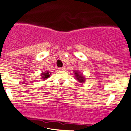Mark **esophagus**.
I'll use <instances>...</instances> for the list:
<instances>
[{
  "label": "esophagus",
  "mask_w": 131,
  "mask_h": 131,
  "mask_svg": "<svg viewBox=\"0 0 131 131\" xmlns=\"http://www.w3.org/2000/svg\"><path fill=\"white\" fill-rule=\"evenodd\" d=\"M59 70H65V67H61V68H59Z\"/></svg>",
  "instance_id": "esophagus-1"
}]
</instances>
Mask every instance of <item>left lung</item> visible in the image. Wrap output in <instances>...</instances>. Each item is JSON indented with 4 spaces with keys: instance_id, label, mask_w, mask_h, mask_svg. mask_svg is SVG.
<instances>
[{
    "instance_id": "1",
    "label": "left lung",
    "mask_w": 131,
    "mask_h": 131,
    "mask_svg": "<svg viewBox=\"0 0 131 131\" xmlns=\"http://www.w3.org/2000/svg\"><path fill=\"white\" fill-rule=\"evenodd\" d=\"M74 72H75L74 73V74H75V76H76V79L78 80L79 82H80V83H83V82H84L85 78H84V76L82 75V74H80V73H79L78 71Z\"/></svg>"
}]
</instances>
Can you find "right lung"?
I'll return each instance as SVG.
<instances>
[{
	"label": "right lung",
	"instance_id": "add662e5",
	"mask_svg": "<svg viewBox=\"0 0 131 131\" xmlns=\"http://www.w3.org/2000/svg\"><path fill=\"white\" fill-rule=\"evenodd\" d=\"M49 74H50V72H46V73H43L42 74V78L43 79H46L48 78V77H49Z\"/></svg>",
	"mask_w": 131,
	"mask_h": 131
}]
</instances>
